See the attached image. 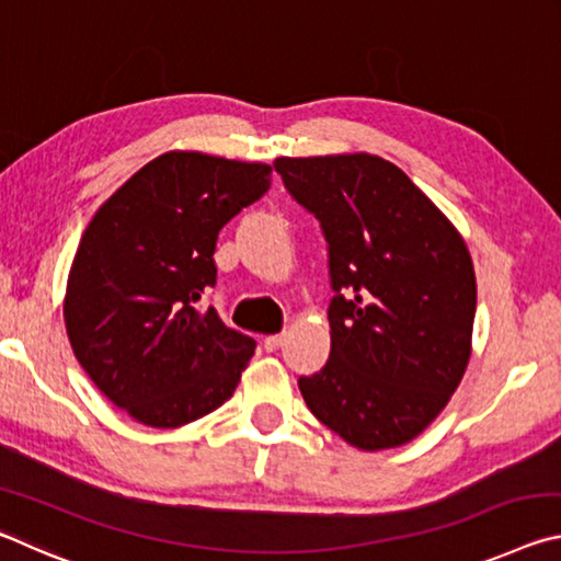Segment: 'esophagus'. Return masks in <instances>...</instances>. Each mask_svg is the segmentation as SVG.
<instances>
[{
	"mask_svg": "<svg viewBox=\"0 0 561 561\" xmlns=\"http://www.w3.org/2000/svg\"><path fill=\"white\" fill-rule=\"evenodd\" d=\"M264 348L267 351H277L282 344H284V334H272V336H264Z\"/></svg>",
	"mask_w": 561,
	"mask_h": 561,
	"instance_id": "esophagus-1",
	"label": "esophagus"
}]
</instances>
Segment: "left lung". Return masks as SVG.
<instances>
[{
  "label": "left lung",
  "instance_id": "8db88e82",
  "mask_svg": "<svg viewBox=\"0 0 561 561\" xmlns=\"http://www.w3.org/2000/svg\"><path fill=\"white\" fill-rule=\"evenodd\" d=\"M329 244L331 354L299 391L358 450L398 448L448 405L468 368L478 287L453 222L401 168L368 153L277 158Z\"/></svg>",
  "mask_w": 561,
  "mask_h": 561
}]
</instances>
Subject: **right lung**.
<instances>
[{"instance_id":"1","label":"right lung","mask_w":561,"mask_h":561,"mask_svg":"<svg viewBox=\"0 0 561 561\" xmlns=\"http://www.w3.org/2000/svg\"><path fill=\"white\" fill-rule=\"evenodd\" d=\"M272 168L170 150L128 178L83 232L64 321L99 391L138 423L180 428L234 393L254 339L201 309L217 234L270 190Z\"/></svg>"}]
</instances>
